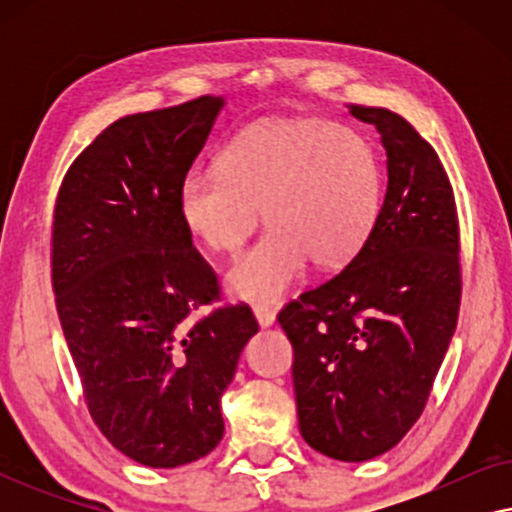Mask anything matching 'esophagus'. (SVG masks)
Here are the masks:
<instances>
[{"instance_id":"1","label":"esophagus","mask_w":512,"mask_h":512,"mask_svg":"<svg viewBox=\"0 0 512 512\" xmlns=\"http://www.w3.org/2000/svg\"><path fill=\"white\" fill-rule=\"evenodd\" d=\"M254 317L261 328H268L275 324V312H272V307L268 305H254Z\"/></svg>"}]
</instances>
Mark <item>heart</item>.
<instances>
[{
    "label": "heart",
    "mask_w": 512,
    "mask_h": 512,
    "mask_svg": "<svg viewBox=\"0 0 512 512\" xmlns=\"http://www.w3.org/2000/svg\"><path fill=\"white\" fill-rule=\"evenodd\" d=\"M219 172L179 186L188 233L237 256L261 221L270 230L228 275L244 300H275L305 261L338 268L368 240L382 207V170L361 132L319 118H275L242 130L219 153Z\"/></svg>",
    "instance_id": "heart-1"
}]
</instances>
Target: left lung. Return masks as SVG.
I'll return each instance as SVG.
<instances>
[{
    "label": "left lung",
    "mask_w": 512,
    "mask_h": 512,
    "mask_svg": "<svg viewBox=\"0 0 512 512\" xmlns=\"http://www.w3.org/2000/svg\"><path fill=\"white\" fill-rule=\"evenodd\" d=\"M387 151V193L345 270L277 314L305 443L340 461L391 450L429 401L457 328L459 219L438 153L403 116L349 104Z\"/></svg>",
    "instance_id": "8db88e82"
}]
</instances>
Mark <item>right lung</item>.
Segmentation results:
<instances>
[{"label":"right lung","mask_w":512,"mask_h":512,"mask_svg":"<svg viewBox=\"0 0 512 512\" xmlns=\"http://www.w3.org/2000/svg\"><path fill=\"white\" fill-rule=\"evenodd\" d=\"M223 97L118 118L62 179L53 291L90 417L137 464L177 468L223 438L221 396L258 324L249 305L191 314L219 279L179 216V186Z\"/></svg>","instance_id":"right-lung-1"}]
</instances>
